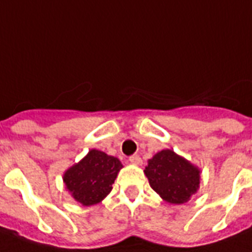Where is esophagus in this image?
<instances>
[{
    "mask_svg": "<svg viewBox=\"0 0 252 252\" xmlns=\"http://www.w3.org/2000/svg\"><path fill=\"white\" fill-rule=\"evenodd\" d=\"M128 160H130V163L134 165H142V163H143V161H142V159H140L139 155H132V157H130V159H128Z\"/></svg>",
    "mask_w": 252,
    "mask_h": 252,
    "instance_id": "34e87169",
    "label": "esophagus"
}]
</instances>
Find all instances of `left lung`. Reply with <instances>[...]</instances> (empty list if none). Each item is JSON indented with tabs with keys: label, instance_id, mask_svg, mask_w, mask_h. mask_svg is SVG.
I'll list each match as a JSON object with an SVG mask.
<instances>
[{
	"label": "left lung",
	"instance_id": "1",
	"mask_svg": "<svg viewBox=\"0 0 252 252\" xmlns=\"http://www.w3.org/2000/svg\"><path fill=\"white\" fill-rule=\"evenodd\" d=\"M144 175L151 188L172 205L188 202L200 189L201 169L169 148L148 159Z\"/></svg>",
	"mask_w": 252,
	"mask_h": 252
}]
</instances>
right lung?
Here are the masks:
<instances>
[{"label": "right lung", "mask_w": 252, "mask_h": 252, "mask_svg": "<svg viewBox=\"0 0 252 252\" xmlns=\"http://www.w3.org/2000/svg\"><path fill=\"white\" fill-rule=\"evenodd\" d=\"M124 165L118 158L92 148L85 157L64 172L65 188L83 206L98 204L112 192L117 175Z\"/></svg>", "instance_id": "right-lung-1"}]
</instances>
